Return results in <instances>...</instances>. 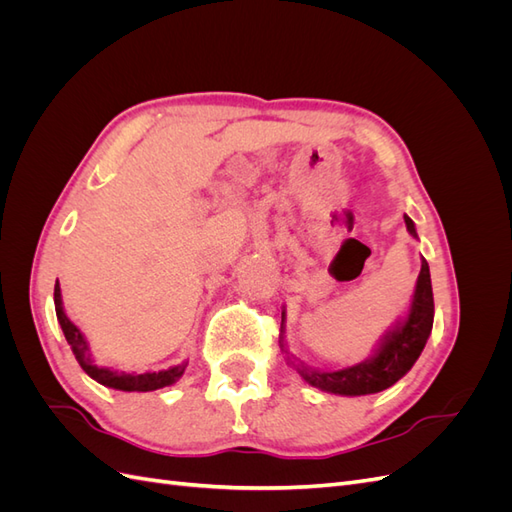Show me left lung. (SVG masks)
Returning <instances> with one entry per match:
<instances>
[{
  "label": "left lung",
  "instance_id": "8db88e82",
  "mask_svg": "<svg viewBox=\"0 0 512 512\" xmlns=\"http://www.w3.org/2000/svg\"><path fill=\"white\" fill-rule=\"evenodd\" d=\"M406 228L412 237H416L414 222L404 215ZM282 324H284V312H282ZM433 327V290H431V275L429 265L423 258L421 273H418L416 290L410 314L404 322H399L393 331L384 335L380 348L371 359L352 365L339 371H318L309 369L301 363L297 367L299 374L305 382H309L316 389L329 391L335 395H369L380 393L389 389L399 378H404L412 365L421 356L427 337ZM284 348V344H282ZM284 352H288L284 348Z\"/></svg>",
  "mask_w": 512,
  "mask_h": 512
}]
</instances>
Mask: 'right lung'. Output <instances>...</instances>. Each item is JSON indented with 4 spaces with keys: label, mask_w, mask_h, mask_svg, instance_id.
Wrapping results in <instances>:
<instances>
[{
    "label": "right lung",
    "mask_w": 512,
    "mask_h": 512,
    "mask_svg": "<svg viewBox=\"0 0 512 512\" xmlns=\"http://www.w3.org/2000/svg\"><path fill=\"white\" fill-rule=\"evenodd\" d=\"M55 312H57V320L61 324V331H64L66 335V342L70 344L76 361H79V365L83 367V371L87 376L94 378L96 382L104 384V386H111V389H117V391H138V393H147V391H156V389H162V386H168L177 382L183 371H185V365H177V367H168V369H162V371H147V374H117V371H111L106 367H98L94 365V361H91L89 356V348H87V342L83 333L74 327V324L70 322V318L66 316L64 312V305H61V290H59V282H55Z\"/></svg>",
    "instance_id": "add662e5"
}]
</instances>
